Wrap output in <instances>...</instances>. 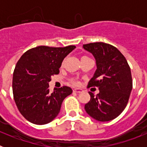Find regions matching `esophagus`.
Returning a JSON list of instances; mask_svg holds the SVG:
<instances>
[{"label": "esophagus", "instance_id": "obj_1", "mask_svg": "<svg viewBox=\"0 0 147 147\" xmlns=\"http://www.w3.org/2000/svg\"><path fill=\"white\" fill-rule=\"evenodd\" d=\"M74 93H81V92H82V90L80 89V88H74Z\"/></svg>", "mask_w": 147, "mask_h": 147}]
</instances>
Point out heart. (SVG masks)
<instances>
[{"label":"heart","mask_w":147,"mask_h":147,"mask_svg":"<svg viewBox=\"0 0 147 147\" xmlns=\"http://www.w3.org/2000/svg\"><path fill=\"white\" fill-rule=\"evenodd\" d=\"M74 82V83H75V84H77V83H78V82Z\"/></svg>","instance_id":"1"}]
</instances>
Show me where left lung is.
I'll list each match as a JSON object with an SVG mask.
<instances>
[{"label": "left lung", "instance_id": "1", "mask_svg": "<svg viewBox=\"0 0 147 147\" xmlns=\"http://www.w3.org/2000/svg\"><path fill=\"white\" fill-rule=\"evenodd\" d=\"M96 59V70L88 87H98L99 93L89 92L90 100L85 105L87 113L98 121H109L125 109L132 88L130 67L117 49L105 42L83 45Z\"/></svg>", "mask_w": 147, "mask_h": 147}]
</instances>
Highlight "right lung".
Segmentation results:
<instances>
[{"label":"right lung","mask_w":147,"mask_h":147,"mask_svg":"<svg viewBox=\"0 0 147 147\" xmlns=\"http://www.w3.org/2000/svg\"><path fill=\"white\" fill-rule=\"evenodd\" d=\"M76 48L40 45L26 51L13 73L14 99L23 117L32 124L42 125L52 121L60 111L63 100L73 92L69 87L49 91L51 76L58 74L62 62Z\"/></svg>","instance_id":"right-lung-1"}]
</instances>
